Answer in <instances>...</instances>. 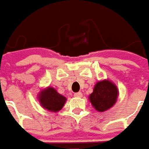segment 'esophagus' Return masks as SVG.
Segmentation results:
<instances>
[{
    "label": "esophagus",
    "mask_w": 149,
    "mask_h": 149,
    "mask_svg": "<svg viewBox=\"0 0 149 149\" xmlns=\"http://www.w3.org/2000/svg\"><path fill=\"white\" fill-rule=\"evenodd\" d=\"M75 97H81L82 96V93L81 92H77V93H74Z\"/></svg>",
    "instance_id": "1"
}]
</instances>
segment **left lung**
I'll return each instance as SVG.
<instances>
[{"mask_svg": "<svg viewBox=\"0 0 149 149\" xmlns=\"http://www.w3.org/2000/svg\"><path fill=\"white\" fill-rule=\"evenodd\" d=\"M118 96L117 86L109 81H99L90 95V101L95 109L100 112L109 109L116 103Z\"/></svg>", "mask_w": 149, "mask_h": 149, "instance_id": "8db88e82", "label": "left lung"}]
</instances>
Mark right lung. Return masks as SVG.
<instances>
[{
	"mask_svg": "<svg viewBox=\"0 0 149 149\" xmlns=\"http://www.w3.org/2000/svg\"><path fill=\"white\" fill-rule=\"evenodd\" d=\"M39 100L43 108L49 111L57 112L63 107L67 100L64 96L58 94L55 89L49 87L40 92Z\"/></svg>",
	"mask_w": 149,
	"mask_h": 149,
	"instance_id": "add662e5",
	"label": "right lung"
}]
</instances>
